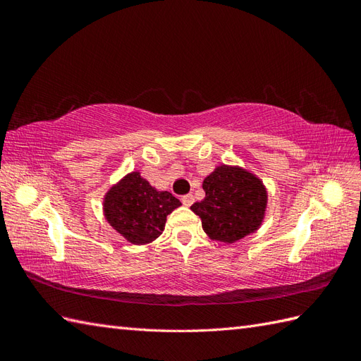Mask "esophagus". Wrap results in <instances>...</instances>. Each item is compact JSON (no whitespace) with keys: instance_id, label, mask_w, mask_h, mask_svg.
<instances>
[{"instance_id":"esophagus-1","label":"esophagus","mask_w":361,"mask_h":361,"mask_svg":"<svg viewBox=\"0 0 361 361\" xmlns=\"http://www.w3.org/2000/svg\"><path fill=\"white\" fill-rule=\"evenodd\" d=\"M192 202H194V195H192V194H185V195H182V203H183L185 206H191Z\"/></svg>"}]
</instances>
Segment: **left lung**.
Returning a JSON list of instances; mask_svg holds the SVG:
<instances>
[{"instance_id": "obj_1", "label": "left lung", "mask_w": 361, "mask_h": 361, "mask_svg": "<svg viewBox=\"0 0 361 361\" xmlns=\"http://www.w3.org/2000/svg\"><path fill=\"white\" fill-rule=\"evenodd\" d=\"M204 199L191 211L202 220L203 231L215 241L232 244L257 231L264 220L267 191L244 169L220 166L203 180Z\"/></svg>"}]
</instances>
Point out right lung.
Here are the masks:
<instances>
[{
	"mask_svg": "<svg viewBox=\"0 0 361 361\" xmlns=\"http://www.w3.org/2000/svg\"><path fill=\"white\" fill-rule=\"evenodd\" d=\"M179 206L171 192L157 191L138 171H133L106 192L104 211L120 235L143 245L161 235L167 215Z\"/></svg>",
	"mask_w": 361,
	"mask_h": 361,
	"instance_id": "1",
	"label": "right lung"
}]
</instances>
